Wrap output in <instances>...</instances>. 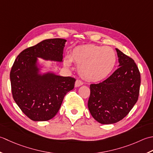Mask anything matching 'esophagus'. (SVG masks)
Returning a JSON list of instances; mask_svg holds the SVG:
<instances>
[{
    "label": "esophagus",
    "mask_w": 153,
    "mask_h": 153,
    "mask_svg": "<svg viewBox=\"0 0 153 153\" xmlns=\"http://www.w3.org/2000/svg\"><path fill=\"white\" fill-rule=\"evenodd\" d=\"M83 85V82L81 81L80 80H76V82H75V84H74V86H75V87H79V86H82Z\"/></svg>",
    "instance_id": "obj_1"
}]
</instances>
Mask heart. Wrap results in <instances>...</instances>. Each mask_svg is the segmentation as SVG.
Listing matches in <instances>:
<instances>
[{
	"label": "heart",
	"mask_w": 153,
	"mask_h": 153,
	"mask_svg": "<svg viewBox=\"0 0 153 153\" xmlns=\"http://www.w3.org/2000/svg\"><path fill=\"white\" fill-rule=\"evenodd\" d=\"M117 61L116 52L110 47L94 45L78 46L71 55H66L63 63L71 67L73 61L78 66L80 76L90 82H98L107 78L113 71Z\"/></svg>",
	"instance_id": "obj_1"
}]
</instances>
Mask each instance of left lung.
Wrapping results in <instances>:
<instances>
[{"label": "left lung", "instance_id": "left-lung-1", "mask_svg": "<svg viewBox=\"0 0 153 153\" xmlns=\"http://www.w3.org/2000/svg\"><path fill=\"white\" fill-rule=\"evenodd\" d=\"M119 68L103 82L90 85L88 102L92 116L102 124L117 123L126 117L136 104L141 75L133 59L118 49Z\"/></svg>", "mask_w": 153, "mask_h": 153}]
</instances>
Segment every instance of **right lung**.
Returning a JSON list of instances; mask_svg holds the SVG:
<instances>
[{"instance_id": "obj_1", "label": "right lung", "mask_w": 153, "mask_h": 153, "mask_svg": "<svg viewBox=\"0 0 153 153\" xmlns=\"http://www.w3.org/2000/svg\"><path fill=\"white\" fill-rule=\"evenodd\" d=\"M66 42L61 38L43 40L22 51L12 65L10 74L12 96L23 113L33 121L52 119L65 96L74 88L75 79L53 72L40 73L37 63V57L63 61Z\"/></svg>"}]
</instances>
